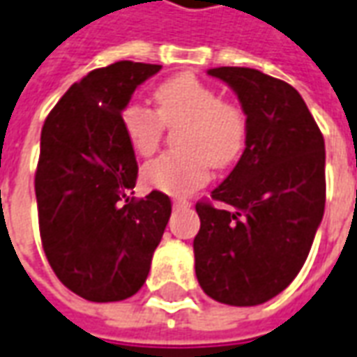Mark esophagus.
I'll use <instances>...</instances> for the list:
<instances>
[{"label":"esophagus","mask_w":357,"mask_h":357,"mask_svg":"<svg viewBox=\"0 0 357 357\" xmlns=\"http://www.w3.org/2000/svg\"><path fill=\"white\" fill-rule=\"evenodd\" d=\"M174 206L176 208H185V206H191V203L185 201V199H174Z\"/></svg>","instance_id":"34e87169"}]
</instances>
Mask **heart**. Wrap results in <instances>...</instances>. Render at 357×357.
<instances>
[{"label":"heart","instance_id":"1","mask_svg":"<svg viewBox=\"0 0 357 357\" xmlns=\"http://www.w3.org/2000/svg\"><path fill=\"white\" fill-rule=\"evenodd\" d=\"M151 109L129 102L121 109L127 141L141 156H151L160 146L164 129H176L181 151L158 156L143 168L149 185L170 195H187L208 179L211 166L228 168L238 160L248 141L245 109L222 100L214 86L191 73L172 77L154 89Z\"/></svg>","mask_w":357,"mask_h":357}]
</instances>
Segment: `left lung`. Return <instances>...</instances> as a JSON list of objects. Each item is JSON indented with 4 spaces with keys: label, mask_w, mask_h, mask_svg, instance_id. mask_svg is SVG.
Masks as SVG:
<instances>
[{
    "label": "left lung",
    "mask_w": 357,
    "mask_h": 357,
    "mask_svg": "<svg viewBox=\"0 0 357 357\" xmlns=\"http://www.w3.org/2000/svg\"><path fill=\"white\" fill-rule=\"evenodd\" d=\"M208 75L238 94L249 121L245 151L213 201L195 204V273L206 296L259 305L298 276L325 213V139L291 84L249 67Z\"/></svg>",
    "instance_id": "left-lung-1"
}]
</instances>
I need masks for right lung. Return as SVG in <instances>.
Segmentation results:
<instances>
[{
	"mask_svg": "<svg viewBox=\"0 0 357 357\" xmlns=\"http://www.w3.org/2000/svg\"><path fill=\"white\" fill-rule=\"evenodd\" d=\"M160 69L135 61L94 69L69 86L42 127L34 176L42 248L59 282L89 301L141 290L170 220L162 191L126 197L139 166L121 109Z\"/></svg>",
	"mask_w": 357,
	"mask_h": 357,
	"instance_id": "add662e5",
	"label": "right lung"
}]
</instances>
